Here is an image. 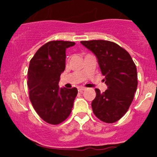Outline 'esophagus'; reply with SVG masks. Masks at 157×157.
Segmentation results:
<instances>
[{"mask_svg":"<svg viewBox=\"0 0 157 157\" xmlns=\"http://www.w3.org/2000/svg\"><path fill=\"white\" fill-rule=\"evenodd\" d=\"M77 89H78V91H80V92H82V91H83V90H86V88L83 87V86H79Z\"/></svg>","mask_w":157,"mask_h":157,"instance_id":"1","label":"esophagus"}]
</instances>
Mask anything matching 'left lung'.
Wrapping results in <instances>:
<instances>
[{"label": "left lung", "mask_w": 157, "mask_h": 157, "mask_svg": "<svg viewBox=\"0 0 157 157\" xmlns=\"http://www.w3.org/2000/svg\"><path fill=\"white\" fill-rule=\"evenodd\" d=\"M80 43L96 55L108 86L102 93L95 89L96 96L91 104L93 113L104 122H115L127 112L134 99L137 87L135 64L127 51L115 42L92 40Z\"/></svg>", "instance_id": "8db88e82"}]
</instances>
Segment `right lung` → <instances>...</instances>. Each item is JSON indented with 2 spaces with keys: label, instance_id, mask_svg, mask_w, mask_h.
<instances>
[{
  "label": "right lung",
  "instance_id": "1",
  "mask_svg": "<svg viewBox=\"0 0 157 157\" xmlns=\"http://www.w3.org/2000/svg\"><path fill=\"white\" fill-rule=\"evenodd\" d=\"M75 42L52 41L42 45L29 62L27 85L29 99L45 121L58 124L71 114L77 89L60 88V76L65 69L66 49Z\"/></svg>",
  "mask_w": 157,
  "mask_h": 157
}]
</instances>
